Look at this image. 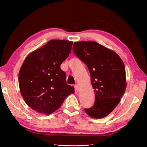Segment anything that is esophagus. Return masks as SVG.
<instances>
[{"label": "esophagus", "mask_w": 147, "mask_h": 147, "mask_svg": "<svg viewBox=\"0 0 147 147\" xmlns=\"http://www.w3.org/2000/svg\"><path fill=\"white\" fill-rule=\"evenodd\" d=\"M74 88H75V90L76 91H78L80 90V86L78 85V84H75L74 86Z\"/></svg>", "instance_id": "obj_1"}]
</instances>
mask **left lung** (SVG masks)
<instances>
[{
    "label": "left lung",
    "mask_w": 147,
    "mask_h": 147,
    "mask_svg": "<svg viewBox=\"0 0 147 147\" xmlns=\"http://www.w3.org/2000/svg\"><path fill=\"white\" fill-rule=\"evenodd\" d=\"M73 51L87 65L95 93L94 105L84 111L92 118H104L116 107L125 92L123 61L115 51L96 42H75Z\"/></svg>",
    "instance_id": "left-lung-1"
}]
</instances>
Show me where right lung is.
I'll return each mask as SVG.
<instances>
[{
  "label": "right lung",
  "mask_w": 147,
  "mask_h": 147,
  "mask_svg": "<svg viewBox=\"0 0 147 147\" xmlns=\"http://www.w3.org/2000/svg\"><path fill=\"white\" fill-rule=\"evenodd\" d=\"M72 42L51 40L26 57L20 69L18 81L21 95L31 109L50 114L64 99L75 92L66 83V74L60 66L67 58Z\"/></svg>",
  "instance_id": "add662e5"
}]
</instances>
